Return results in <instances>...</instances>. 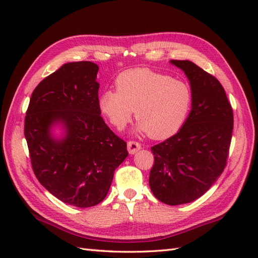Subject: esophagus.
<instances>
[{"mask_svg":"<svg viewBox=\"0 0 258 258\" xmlns=\"http://www.w3.org/2000/svg\"><path fill=\"white\" fill-rule=\"evenodd\" d=\"M141 147L142 146L139 142H136V141H128L127 142V151L130 154H135L136 152L141 150Z\"/></svg>","mask_w":258,"mask_h":258,"instance_id":"1","label":"esophagus"}]
</instances>
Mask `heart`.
<instances>
[{"instance_id":"1","label":"heart","mask_w":258,"mask_h":258,"mask_svg":"<svg viewBox=\"0 0 258 258\" xmlns=\"http://www.w3.org/2000/svg\"><path fill=\"white\" fill-rule=\"evenodd\" d=\"M115 86L102 93L98 106L116 130L125 127L135 109L139 132L166 139L183 127L193 106V91L186 82L149 69L125 71Z\"/></svg>"}]
</instances>
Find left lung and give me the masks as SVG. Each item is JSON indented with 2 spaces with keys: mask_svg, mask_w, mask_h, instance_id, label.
I'll list each match as a JSON object with an SVG mask.
<instances>
[{
  "mask_svg": "<svg viewBox=\"0 0 258 258\" xmlns=\"http://www.w3.org/2000/svg\"><path fill=\"white\" fill-rule=\"evenodd\" d=\"M193 91L189 116L178 132L151 147L150 187L167 205L193 202L210 189L226 166L233 133V108L215 76L190 61L172 59Z\"/></svg>",
  "mask_w": 258,
  "mask_h": 258,
  "instance_id": "obj_1",
  "label": "left lung"
}]
</instances>
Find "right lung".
<instances>
[{
	"label": "right lung",
	"instance_id": "add662e5",
	"mask_svg": "<svg viewBox=\"0 0 258 258\" xmlns=\"http://www.w3.org/2000/svg\"><path fill=\"white\" fill-rule=\"evenodd\" d=\"M97 71L95 63L81 61L46 76L32 93L24 122L38 182L59 201L81 208L105 199L114 171L128 155L126 142L101 116ZM56 121L67 130L61 141L49 133Z\"/></svg>",
	"mask_w": 258,
	"mask_h": 258
}]
</instances>
